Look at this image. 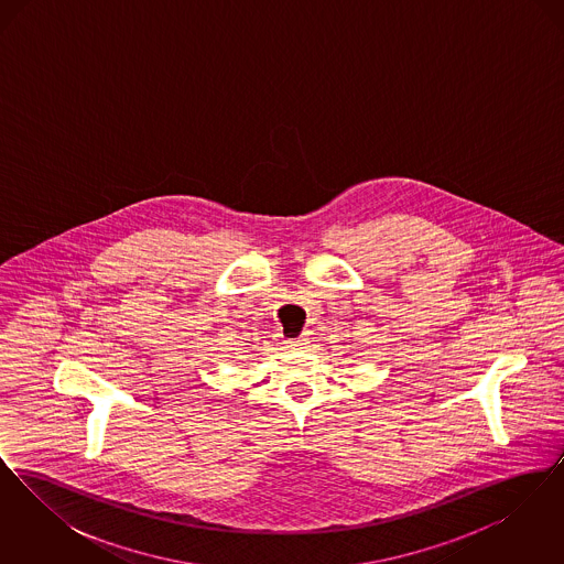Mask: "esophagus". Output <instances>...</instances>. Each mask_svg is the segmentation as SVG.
<instances>
[{
	"label": "esophagus",
	"instance_id": "34e87169",
	"mask_svg": "<svg viewBox=\"0 0 564 564\" xmlns=\"http://www.w3.org/2000/svg\"><path fill=\"white\" fill-rule=\"evenodd\" d=\"M308 343H311V340H308L306 336H300V338H295V340H290L288 347H290V349H306Z\"/></svg>",
	"mask_w": 564,
	"mask_h": 564
}]
</instances>
